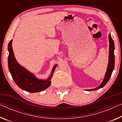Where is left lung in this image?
Here are the masks:
<instances>
[{"instance_id": "left-lung-1", "label": "left lung", "mask_w": 122, "mask_h": 122, "mask_svg": "<svg viewBox=\"0 0 122 122\" xmlns=\"http://www.w3.org/2000/svg\"><path fill=\"white\" fill-rule=\"evenodd\" d=\"M109 63H108V66L107 70L104 79L100 84L99 86L98 87L93 89H90V90H85L86 91H94L100 89L105 85L107 84V82L110 80V77L111 76L112 73L114 69V67H115V54H114V50H115V44H114V42L112 38H111V35L109 34Z\"/></svg>"}]
</instances>
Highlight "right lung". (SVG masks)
<instances>
[{
    "instance_id": "obj_1",
    "label": "right lung",
    "mask_w": 122,
    "mask_h": 122,
    "mask_svg": "<svg viewBox=\"0 0 122 122\" xmlns=\"http://www.w3.org/2000/svg\"><path fill=\"white\" fill-rule=\"evenodd\" d=\"M12 42V40H11L9 42L7 47L9 53L8 66L10 72L17 85L22 90L31 93L42 91L49 87L51 84V79L57 65L53 67L51 75L47 80L38 79L35 75L18 63L13 53Z\"/></svg>"
}]
</instances>
